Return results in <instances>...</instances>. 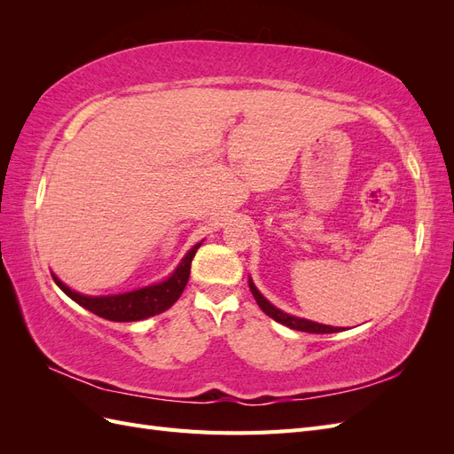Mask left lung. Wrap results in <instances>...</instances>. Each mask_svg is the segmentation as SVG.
I'll list each match as a JSON object with an SVG mask.
<instances>
[{"label":"left lung","instance_id":"8db88e82","mask_svg":"<svg viewBox=\"0 0 454 454\" xmlns=\"http://www.w3.org/2000/svg\"><path fill=\"white\" fill-rule=\"evenodd\" d=\"M248 284H250V292H252V295L255 297L259 309L263 310L267 316H270L272 320H277L278 324H284L286 327L295 329V332H307V333H335V332H340V327L324 325V324H318V322L299 318V316L287 314V312L277 309V307H274V305L270 303L269 299H265L263 295H261V292L257 290L252 278H248Z\"/></svg>","mask_w":454,"mask_h":454}]
</instances>
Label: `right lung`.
Here are the masks:
<instances>
[{
	"mask_svg": "<svg viewBox=\"0 0 454 454\" xmlns=\"http://www.w3.org/2000/svg\"><path fill=\"white\" fill-rule=\"evenodd\" d=\"M200 244H195L184 257L177 267L172 270L170 277L151 286L138 287L127 294H114V295H83L72 287H67L57 274L52 272V280L57 282L60 290L74 299L77 305L94 312L100 318L112 320V322H138L145 320L149 316L160 314L168 310L180 295L184 294L189 274H191V261H193Z\"/></svg>",
	"mask_w": 454,
	"mask_h": 454,
	"instance_id": "right-lung-1",
	"label": "right lung"
}]
</instances>
